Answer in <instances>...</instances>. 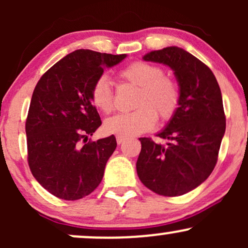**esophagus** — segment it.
<instances>
[{
  "instance_id": "esophagus-1",
  "label": "esophagus",
  "mask_w": 248,
  "mask_h": 248,
  "mask_svg": "<svg viewBox=\"0 0 248 248\" xmlns=\"http://www.w3.org/2000/svg\"><path fill=\"white\" fill-rule=\"evenodd\" d=\"M126 140V138H122V136H116V142H118V144H121L122 142H124Z\"/></svg>"
}]
</instances>
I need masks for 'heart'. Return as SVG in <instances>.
I'll use <instances>...</instances> for the list:
<instances>
[{
	"label": "heart",
	"mask_w": 248,
	"mask_h": 248,
	"mask_svg": "<svg viewBox=\"0 0 248 248\" xmlns=\"http://www.w3.org/2000/svg\"><path fill=\"white\" fill-rule=\"evenodd\" d=\"M124 80L139 88L134 112L122 113L108 118L104 124L105 132L129 138L148 132L155 126L157 115L168 121L175 115L179 106L177 84L164 76L163 70L146 62H134L120 71ZM91 101L96 109L108 114L114 108L113 91L106 77H100L91 90Z\"/></svg>",
	"instance_id": "obj_1"
}]
</instances>
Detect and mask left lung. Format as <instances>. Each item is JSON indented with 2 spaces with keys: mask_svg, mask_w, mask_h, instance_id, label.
Masks as SVG:
<instances>
[{
  "mask_svg": "<svg viewBox=\"0 0 248 248\" xmlns=\"http://www.w3.org/2000/svg\"><path fill=\"white\" fill-rule=\"evenodd\" d=\"M143 61L173 71L179 106L158 138L167 144L141 138L136 171L148 189L175 197L191 191L211 175L226 128L223 98L212 71L182 47L152 51Z\"/></svg>",
  "mask_w": 248,
  "mask_h": 248,
  "instance_id": "left-lung-1",
  "label": "left lung"
}]
</instances>
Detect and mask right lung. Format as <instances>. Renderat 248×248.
I'll list each match as a JSON object with an SVG mask.
<instances>
[{"label":"right lung","mask_w":248,"mask_h":248,"mask_svg":"<svg viewBox=\"0 0 248 248\" xmlns=\"http://www.w3.org/2000/svg\"><path fill=\"white\" fill-rule=\"evenodd\" d=\"M127 55L76 50L37 82L25 122L28 162L33 177L56 197L77 201L94 191L116 148L114 135L86 142L100 127L91 90Z\"/></svg>","instance_id":"add662e5"}]
</instances>
